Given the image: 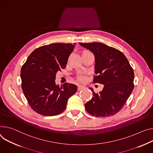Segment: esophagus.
Returning a JSON list of instances; mask_svg holds the SVG:
<instances>
[{"instance_id": "esophagus-1", "label": "esophagus", "mask_w": 153, "mask_h": 153, "mask_svg": "<svg viewBox=\"0 0 153 153\" xmlns=\"http://www.w3.org/2000/svg\"><path fill=\"white\" fill-rule=\"evenodd\" d=\"M84 88H85V87L83 86V85H78V90H80Z\"/></svg>"}]
</instances>
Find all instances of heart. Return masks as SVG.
Segmentation results:
<instances>
[{"label":"heart","mask_w":153,"mask_h":153,"mask_svg":"<svg viewBox=\"0 0 153 153\" xmlns=\"http://www.w3.org/2000/svg\"><path fill=\"white\" fill-rule=\"evenodd\" d=\"M78 78H79V79L80 81H84V80H85V77L84 75H83V74L79 75V77H78Z\"/></svg>","instance_id":"b5f03b06"}]
</instances>
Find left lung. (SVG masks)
<instances>
[{
  "mask_svg": "<svg viewBox=\"0 0 153 153\" xmlns=\"http://www.w3.org/2000/svg\"><path fill=\"white\" fill-rule=\"evenodd\" d=\"M94 55L93 82L103 84L99 93L92 88L93 98L85 104L87 112L97 117L114 115L121 110L131 95L134 85V73L126 56L118 49L104 44L79 43Z\"/></svg>",
  "mask_w": 153,
  "mask_h": 153,
  "instance_id": "left-lung-1",
  "label": "left lung"
}]
</instances>
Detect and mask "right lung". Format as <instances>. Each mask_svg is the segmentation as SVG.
Returning a JSON list of instances; mask_svg holds the SVG:
<instances>
[{"label":"right lung","instance_id":"obj_1","mask_svg":"<svg viewBox=\"0 0 153 153\" xmlns=\"http://www.w3.org/2000/svg\"><path fill=\"white\" fill-rule=\"evenodd\" d=\"M76 43H52L41 46L27 58L21 70L22 89L29 104L45 116L62 113L68 99L77 90L76 85L55 84L59 71L66 68Z\"/></svg>","mask_w":153,"mask_h":153}]
</instances>
